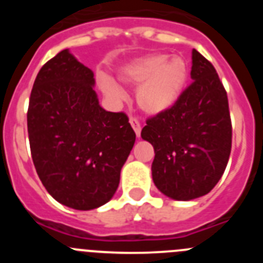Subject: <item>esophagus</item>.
<instances>
[{"label":"esophagus","mask_w":263,"mask_h":263,"mask_svg":"<svg viewBox=\"0 0 263 263\" xmlns=\"http://www.w3.org/2000/svg\"><path fill=\"white\" fill-rule=\"evenodd\" d=\"M129 122H130V125H132V127L134 129V132H136V136L139 138V137H141V124H139L138 121L133 117L130 118Z\"/></svg>","instance_id":"1"}]
</instances>
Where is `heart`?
<instances>
[{"label": "heart", "instance_id": "obj_1", "mask_svg": "<svg viewBox=\"0 0 263 263\" xmlns=\"http://www.w3.org/2000/svg\"><path fill=\"white\" fill-rule=\"evenodd\" d=\"M190 76L188 64L182 57L153 53L137 58L118 72V79L130 87H138L137 104L146 115L160 116L178 104ZM100 88L108 99L120 101L124 89L109 78L100 80Z\"/></svg>", "mask_w": 263, "mask_h": 263}]
</instances>
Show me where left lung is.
Masks as SVG:
<instances>
[{
    "instance_id": "left-lung-1",
    "label": "left lung",
    "mask_w": 263,
    "mask_h": 263,
    "mask_svg": "<svg viewBox=\"0 0 263 263\" xmlns=\"http://www.w3.org/2000/svg\"><path fill=\"white\" fill-rule=\"evenodd\" d=\"M191 79L178 104L146 121L141 133L154 147V184L167 197L182 201L212 191L232 148L227 92L215 67L195 48Z\"/></svg>"
}]
</instances>
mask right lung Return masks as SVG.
Wrapping results in <instances>:
<instances>
[{"mask_svg": "<svg viewBox=\"0 0 263 263\" xmlns=\"http://www.w3.org/2000/svg\"><path fill=\"white\" fill-rule=\"evenodd\" d=\"M93 87V71L67 48L41 68L27 111L39 179L55 200L78 211L110 200L136 142L127 116L101 108Z\"/></svg>", "mask_w": 263, "mask_h": 263, "instance_id": "right-lung-1", "label": "right lung"}]
</instances>
